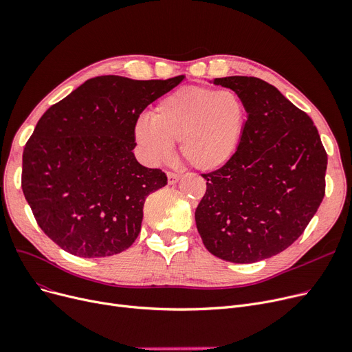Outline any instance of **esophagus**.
Masks as SVG:
<instances>
[{"label":"esophagus","mask_w":352,"mask_h":352,"mask_svg":"<svg viewBox=\"0 0 352 352\" xmlns=\"http://www.w3.org/2000/svg\"><path fill=\"white\" fill-rule=\"evenodd\" d=\"M168 184L170 186H174V184H177V182L179 181V178H181V175L179 174H175V173H168Z\"/></svg>","instance_id":"1"}]
</instances>
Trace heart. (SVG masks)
Returning <instances> with one entry per match:
<instances>
[{
	"instance_id": "b5f03b06",
	"label": "heart",
	"mask_w": 352,
	"mask_h": 352,
	"mask_svg": "<svg viewBox=\"0 0 352 352\" xmlns=\"http://www.w3.org/2000/svg\"><path fill=\"white\" fill-rule=\"evenodd\" d=\"M248 109L232 89L181 87L162 98L149 115L135 124L133 136L145 160H170L173 144L200 171H216L230 161L240 145Z\"/></svg>"
}]
</instances>
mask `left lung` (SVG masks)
I'll list each match as a JSON object with an SVG mask.
<instances>
[{
  "instance_id": "8db88e82",
  "label": "left lung",
  "mask_w": 352,
  "mask_h": 352,
  "mask_svg": "<svg viewBox=\"0 0 352 352\" xmlns=\"http://www.w3.org/2000/svg\"><path fill=\"white\" fill-rule=\"evenodd\" d=\"M212 83L237 91L248 120L234 157L203 174L197 230L211 254L254 263L287 249L315 216L325 195L327 152L312 119L274 86L248 76Z\"/></svg>"
}]
</instances>
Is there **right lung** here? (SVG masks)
<instances>
[{
    "label": "right lung",
    "mask_w": 352,
    "mask_h": 352,
    "mask_svg": "<svg viewBox=\"0 0 352 352\" xmlns=\"http://www.w3.org/2000/svg\"><path fill=\"white\" fill-rule=\"evenodd\" d=\"M182 80L98 76L44 112L24 146L21 188L57 246L79 257L132 246L146 197L166 186L161 170L136 161L133 128L149 103Z\"/></svg>",
    "instance_id": "right-lung-1"
}]
</instances>
